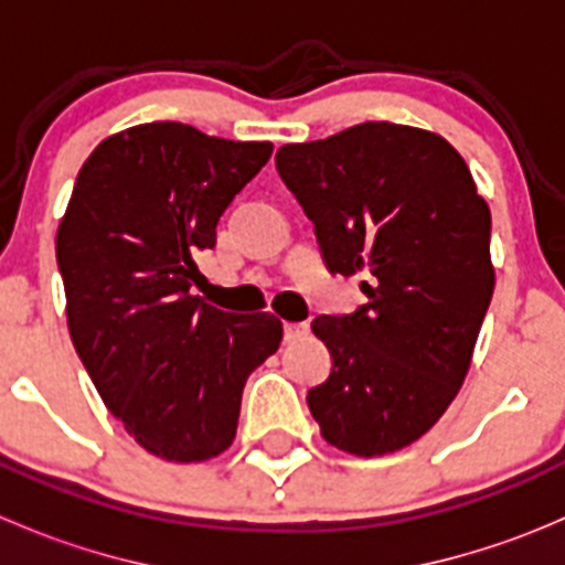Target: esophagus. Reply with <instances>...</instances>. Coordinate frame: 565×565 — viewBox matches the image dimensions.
Here are the masks:
<instances>
[{
    "mask_svg": "<svg viewBox=\"0 0 565 565\" xmlns=\"http://www.w3.org/2000/svg\"><path fill=\"white\" fill-rule=\"evenodd\" d=\"M306 333H309V324L306 322H284V341H295Z\"/></svg>",
    "mask_w": 565,
    "mask_h": 565,
    "instance_id": "34e87169",
    "label": "esophagus"
}]
</instances>
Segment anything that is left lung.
<instances>
[{"label":"left lung","mask_w":565,"mask_h":565,"mask_svg":"<svg viewBox=\"0 0 565 565\" xmlns=\"http://www.w3.org/2000/svg\"><path fill=\"white\" fill-rule=\"evenodd\" d=\"M276 169L330 273L363 276L355 315L317 317L333 358L309 391L324 440L383 457L431 429L470 369L494 289L492 215L465 158L431 130L361 122L284 145Z\"/></svg>","instance_id":"8db88e82"}]
</instances>
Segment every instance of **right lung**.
<instances>
[{
  "label": "right lung",
  "instance_id": "obj_1",
  "mask_svg": "<svg viewBox=\"0 0 565 565\" xmlns=\"http://www.w3.org/2000/svg\"><path fill=\"white\" fill-rule=\"evenodd\" d=\"M270 152L145 122L100 141L76 177L56 232L67 330L106 407L152 457L226 451L248 374L281 344V319L191 295L196 256Z\"/></svg>",
  "mask_w": 565,
  "mask_h": 565
}]
</instances>
